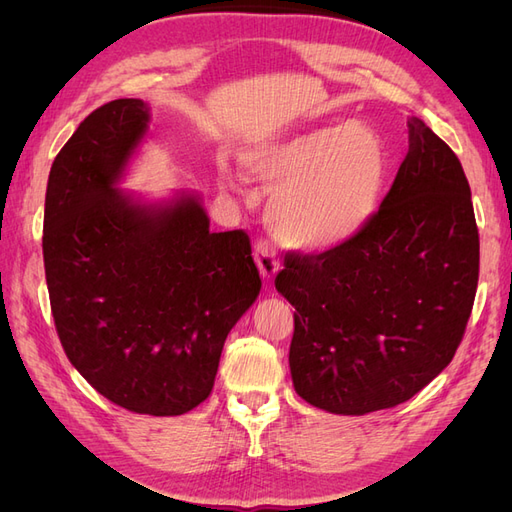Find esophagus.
<instances>
[{
  "label": "esophagus",
  "mask_w": 512,
  "mask_h": 512,
  "mask_svg": "<svg viewBox=\"0 0 512 512\" xmlns=\"http://www.w3.org/2000/svg\"><path fill=\"white\" fill-rule=\"evenodd\" d=\"M254 260H256L262 280H265V282H271L273 277L277 275V271H280V260H277L275 252L271 250L267 243H258L256 245Z\"/></svg>",
  "instance_id": "obj_1"
}]
</instances>
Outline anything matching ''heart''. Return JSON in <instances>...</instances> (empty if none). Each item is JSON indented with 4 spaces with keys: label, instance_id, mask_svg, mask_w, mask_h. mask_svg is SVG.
<instances>
[{
    "label": "heart",
    "instance_id": "1",
    "mask_svg": "<svg viewBox=\"0 0 512 512\" xmlns=\"http://www.w3.org/2000/svg\"><path fill=\"white\" fill-rule=\"evenodd\" d=\"M243 170L273 188L267 222L292 250L329 252L352 241L380 203L386 156L361 123H339L258 141L241 153ZM241 185V173H228Z\"/></svg>",
    "mask_w": 512,
    "mask_h": 512
}]
</instances>
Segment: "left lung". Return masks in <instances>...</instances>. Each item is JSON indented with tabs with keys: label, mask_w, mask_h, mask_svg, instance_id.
<instances>
[{
	"label": "left lung",
	"mask_w": 512,
	"mask_h": 512,
	"mask_svg": "<svg viewBox=\"0 0 512 512\" xmlns=\"http://www.w3.org/2000/svg\"><path fill=\"white\" fill-rule=\"evenodd\" d=\"M461 162L423 119L369 224L342 247L288 254L275 288L294 312L290 374L307 404L361 416L404 404L453 361L478 284Z\"/></svg>",
	"instance_id": "8db88e82"
}]
</instances>
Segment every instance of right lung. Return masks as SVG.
<instances>
[{
  "instance_id": "add662e5",
  "label": "right lung",
  "mask_w": 512,
  "mask_h": 512,
  "mask_svg": "<svg viewBox=\"0 0 512 512\" xmlns=\"http://www.w3.org/2000/svg\"><path fill=\"white\" fill-rule=\"evenodd\" d=\"M136 98L96 108L51 166L44 273L59 342L113 404L179 416L209 397L260 275L243 230L211 232L198 192L147 200L117 185L149 134Z\"/></svg>"
}]
</instances>
